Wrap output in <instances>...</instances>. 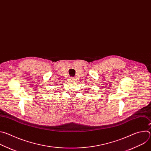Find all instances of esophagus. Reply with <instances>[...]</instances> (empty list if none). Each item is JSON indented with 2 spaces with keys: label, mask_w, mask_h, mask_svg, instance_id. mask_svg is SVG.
<instances>
[{
  "label": "esophagus",
  "mask_w": 151,
  "mask_h": 151,
  "mask_svg": "<svg viewBox=\"0 0 151 151\" xmlns=\"http://www.w3.org/2000/svg\"><path fill=\"white\" fill-rule=\"evenodd\" d=\"M70 81H74V80H75V78H70Z\"/></svg>",
  "instance_id": "1"
}]
</instances>
